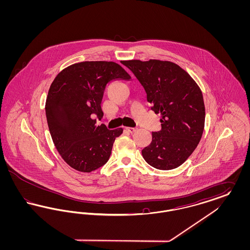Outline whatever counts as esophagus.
<instances>
[{
	"instance_id": "34e87169",
	"label": "esophagus",
	"mask_w": 250,
	"mask_h": 250,
	"mask_svg": "<svg viewBox=\"0 0 250 250\" xmlns=\"http://www.w3.org/2000/svg\"><path fill=\"white\" fill-rule=\"evenodd\" d=\"M125 130L128 131L129 133H134L135 131H137V128H135V127H125Z\"/></svg>"
}]
</instances>
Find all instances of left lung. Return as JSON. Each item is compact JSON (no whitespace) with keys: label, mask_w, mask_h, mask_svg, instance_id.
<instances>
[{"label":"left lung","mask_w":250,"mask_h":250,"mask_svg":"<svg viewBox=\"0 0 250 250\" xmlns=\"http://www.w3.org/2000/svg\"><path fill=\"white\" fill-rule=\"evenodd\" d=\"M146 92L152 110L161 115V130L152 132V143L142 151L144 160L157 169L181 166L202 139L205 107L199 85L178 64L160 60L123 61Z\"/></svg>","instance_id":"1"}]
</instances>
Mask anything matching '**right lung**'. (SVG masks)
<instances>
[{"instance_id": "obj_1", "label": "right lung", "mask_w": 250, "mask_h": 250, "mask_svg": "<svg viewBox=\"0 0 250 250\" xmlns=\"http://www.w3.org/2000/svg\"><path fill=\"white\" fill-rule=\"evenodd\" d=\"M130 79L114 62L92 61L67 66L52 82L45 106L48 129L62 158L76 170L91 172L107 163L123 128L108 130L95 118L103 117L107 83Z\"/></svg>"}]
</instances>
